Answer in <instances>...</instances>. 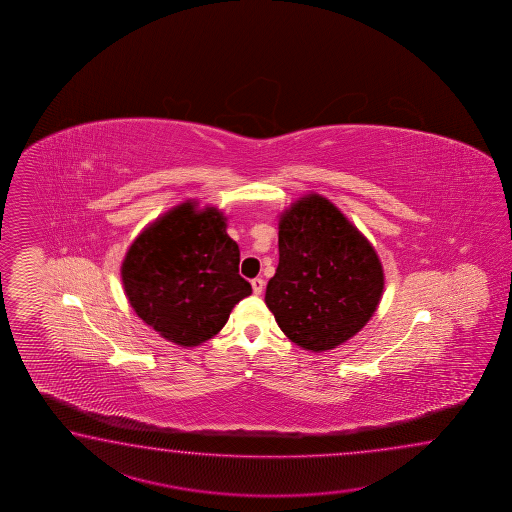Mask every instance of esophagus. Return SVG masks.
<instances>
[{"label":"esophagus","mask_w":512,"mask_h":512,"mask_svg":"<svg viewBox=\"0 0 512 512\" xmlns=\"http://www.w3.org/2000/svg\"><path fill=\"white\" fill-rule=\"evenodd\" d=\"M251 285L254 294H261V291H263V287H265V282H263L261 278H254V280H251Z\"/></svg>","instance_id":"esophagus-1"}]
</instances>
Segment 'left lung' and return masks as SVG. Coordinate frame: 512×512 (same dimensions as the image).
Returning a JSON list of instances; mask_svg holds the SVG:
<instances>
[{"mask_svg": "<svg viewBox=\"0 0 512 512\" xmlns=\"http://www.w3.org/2000/svg\"><path fill=\"white\" fill-rule=\"evenodd\" d=\"M280 263L265 304L300 348L326 351L375 313L384 274L368 240L324 197L307 196L280 219Z\"/></svg>", "mask_w": 512, "mask_h": 512, "instance_id": "left-lung-1", "label": "left lung"}]
</instances>
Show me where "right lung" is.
I'll return each instance as SVG.
<instances>
[{
	"label": "right lung",
	"instance_id": "right-lung-1",
	"mask_svg": "<svg viewBox=\"0 0 512 512\" xmlns=\"http://www.w3.org/2000/svg\"><path fill=\"white\" fill-rule=\"evenodd\" d=\"M216 208L183 203L133 241L122 282L142 320L179 346H197L227 324L252 293L240 276L238 243Z\"/></svg>",
	"mask_w": 512,
	"mask_h": 512
}]
</instances>
